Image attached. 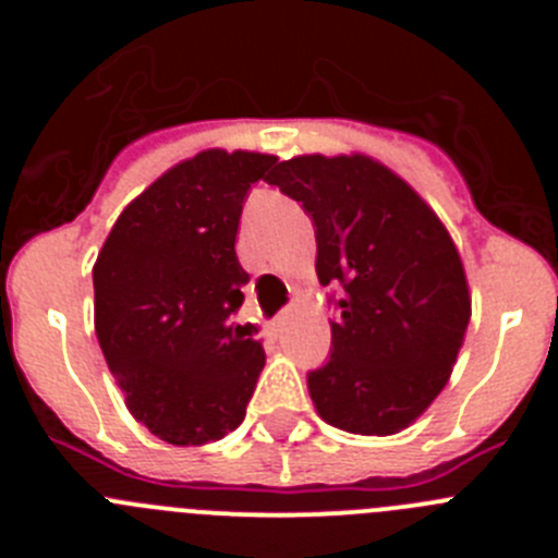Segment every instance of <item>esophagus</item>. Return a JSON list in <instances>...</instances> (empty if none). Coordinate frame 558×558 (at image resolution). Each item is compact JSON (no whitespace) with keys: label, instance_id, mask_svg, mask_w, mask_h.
<instances>
[{"label":"esophagus","instance_id":"esophagus-1","mask_svg":"<svg viewBox=\"0 0 558 558\" xmlns=\"http://www.w3.org/2000/svg\"><path fill=\"white\" fill-rule=\"evenodd\" d=\"M282 324H284V315H279V318L274 322V332H279V329H282Z\"/></svg>","mask_w":558,"mask_h":558}]
</instances>
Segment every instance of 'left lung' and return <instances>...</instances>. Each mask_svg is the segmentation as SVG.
Instances as JSON below:
<instances>
[{
  "label": "left lung",
  "instance_id": "1",
  "mask_svg": "<svg viewBox=\"0 0 558 558\" xmlns=\"http://www.w3.org/2000/svg\"><path fill=\"white\" fill-rule=\"evenodd\" d=\"M268 184L315 226V270L340 284L332 349L307 374L324 422L391 436L427 411L450 379L472 302L461 256L436 211L368 156H295Z\"/></svg>",
  "mask_w": 558,
  "mask_h": 558
}]
</instances>
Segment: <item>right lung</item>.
<instances>
[{
    "label": "right lung",
    "mask_w": 558,
    "mask_h": 558,
    "mask_svg": "<svg viewBox=\"0 0 558 558\" xmlns=\"http://www.w3.org/2000/svg\"><path fill=\"white\" fill-rule=\"evenodd\" d=\"M276 156L204 150L170 167L122 209L97 254L95 329L136 422L167 445L234 430L265 366L231 315L248 274L236 226Z\"/></svg>",
    "instance_id": "right-lung-1"
}]
</instances>
